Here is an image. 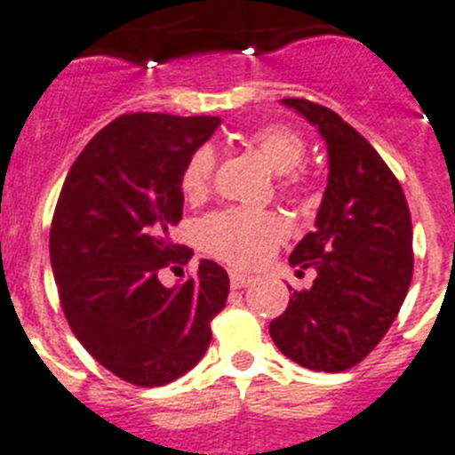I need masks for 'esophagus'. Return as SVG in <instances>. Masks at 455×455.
I'll return each mask as SVG.
<instances>
[{
    "label": "esophagus",
    "mask_w": 455,
    "mask_h": 455,
    "mask_svg": "<svg viewBox=\"0 0 455 455\" xmlns=\"http://www.w3.org/2000/svg\"><path fill=\"white\" fill-rule=\"evenodd\" d=\"M228 278H231V288L233 290H240V288H247L249 283H251L253 278L249 276V274H243V272H235V269H233L231 274H228Z\"/></svg>",
    "instance_id": "1"
}]
</instances>
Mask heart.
I'll use <instances>...</instances> for the list:
<instances>
[{
	"mask_svg": "<svg viewBox=\"0 0 455 455\" xmlns=\"http://www.w3.org/2000/svg\"><path fill=\"white\" fill-rule=\"evenodd\" d=\"M249 142L269 170L285 174V190H297L301 177L294 170L304 165L308 151L304 136L292 126L269 124L251 133ZM212 172L215 154L211 147H199L181 174V190L190 202H199L211 192ZM197 237L208 256L235 267H258L288 240V224L274 212L227 208L206 215L199 222Z\"/></svg>",
	"mask_w": 455,
	"mask_h": 455,
	"instance_id": "b5f03b06",
	"label": "heart"
}]
</instances>
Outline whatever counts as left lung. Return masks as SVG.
<instances>
[{"label": "left lung", "instance_id": "obj_1", "mask_svg": "<svg viewBox=\"0 0 455 455\" xmlns=\"http://www.w3.org/2000/svg\"><path fill=\"white\" fill-rule=\"evenodd\" d=\"M329 147V186L315 231L290 265L317 269L269 324L281 354L315 371H345L379 345L412 278V224L406 195L379 151L335 110L288 97ZM292 290V288H290Z\"/></svg>", "mask_w": 455, "mask_h": 455}]
</instances>
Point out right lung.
Instances as JSON below:
<instances>
[{
  "mask_svg": "<svg viewBox=\"0 0 455 455\" xmlns=\"http://www.w3.org/2000/svg\"><path fill=\"white\" fill-rule=\"evenodd\" d=\"M220 122L124 113L85 145L56 204L49 258L65 319L133 386H165L197 365L227 304L228 274L212 260L174 288L158 278L192 256L167 228L183 218V167Z\"/></svg>",
  "mask_w": 455,
  "mask_h": 455,
  "instance_id": "obj_1",
  "label": "right lung"
}]
</instances>
